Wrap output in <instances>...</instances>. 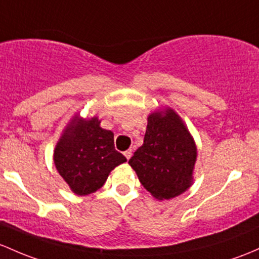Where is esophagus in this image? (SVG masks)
<instances>
[{
  "label": "esophagus",
  "instance_id": "1",
  "mask_svg": "<svg viewBox=\"0 0 259 259\" xmlns=\"http://www.w3.org/2000/svg\"><path fill=\"white\" fill-rule=\"evenodd\" d=\"M124 156L126 157L127 160H129L130 157H132V150H126V151H124Z\"/></svg>",
  "mask_w": 259,
  "mask_h": 259
}]
</instances>
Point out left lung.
I'll return each instance as SVG.
<instances>
[{
    "label": "left lung",
    "instance_id": "left-lung-1",
    "mask_svg": "<svg viewBox=\"0 0 259 259\" xmlns=\"http://www.w3.org/2000/svg\"><path fill=\"white\" fill-rule=\"evenodd\" d=\"M197 146L181 116L165 107L149 114L144 144L129 165L159 201L184 194L194 184Z\"/></svg>",
    "mask_w": 259,
    "mask_h": 259
}]
</instances>
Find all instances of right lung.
<instances>
[{
    "instance_id": "obj_1",
    "label": "right lung",
    "mask_w": 259,
    "mask_h": 259,
    "mask_svg": "<svg viewBox=\"0 0 259 259\" xmlns=\"http://www.w3.org/2000/svg\"><path fill=\"white\" fill-rule=\"evenodd\" d=\"M53 161L69 189L87 196L98 191L126 157L115 150L113 132L103 129L97 115L81 118L74 114L57 141Z\"/></svg>"
}]
</instances>
